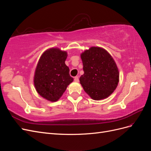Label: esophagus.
Returning <instances> with one entry per match:
<instances>
[{"mask_svg":"<svg viewBox=\"0 0 151 151\" xmlns=\"http://www.w3.org/2000/svg\"><path fill=\"white\" fill-rule=\"evenodd\" d=\"M74 81L76 82H79V77L78 76H76L74 77Z\"/></svg>","mask_w":151,"mask_h":151,"instance_id":"1","label":"esophagus"}]
</instances>
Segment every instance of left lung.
I'll list each match as a JSON object with an SVG mask.
<instances>
[{"instance_id":"obj_1","label":"left lung","mask_w":151,"mask_h":151,"mask_svg":"<svg viewBox=\"0 0 151 151\" xmlns=\"http://www.w3.org/2000/svg\"><path fill=\"white\" fill-rule=\"evenodd\" d=\"M84 74L80 83L91 99L101 100L109 96L119 83V70L107 50L91 47L81 53Z\"/></svg>"}]
</instances>
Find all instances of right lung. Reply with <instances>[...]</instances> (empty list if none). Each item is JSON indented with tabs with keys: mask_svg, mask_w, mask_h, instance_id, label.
Masks as SVG:
<instances>
[{
	"mask_svg": "<svg viewBox=\"0 0 151 151\" xmlns=\"http://www.w3.org/2000/svg\"><path fill=\"white\" fill-rule=\"evenodd\" d=\"M67 52L57 47L42 53L35 68L33 83L38 94L51 102L60 99L74 79L65 65Z\"/></svg>",
	"mask_w": 151,
	"mask_h": 151,
	"instance_id": "right-lung-1",
	"label": "right lung"
}]
</instances>
